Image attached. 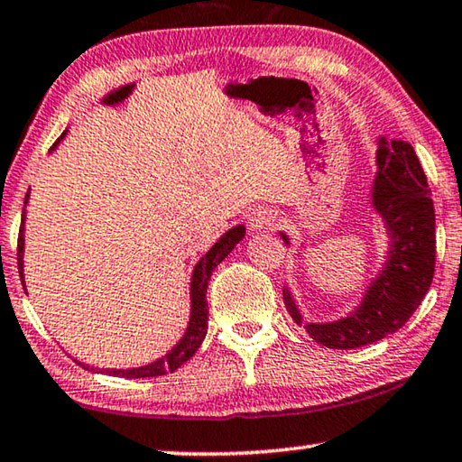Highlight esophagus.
I'll use <instances>...</instances> for the list:
<instances>
[{"label":"esophagus","instance_id":"obj_1","mask_svg":"<svg viewBox=\"0 0 462 462\" xmlns=\"http://www.w3.org/2000/svg\"><path fill=\"white\" fill-rule=\"evenodd\" d=\"M249 229L252 231H262V229H270L272 225H276V213L266 207H255L252 213L247 217Z\"/></svg>","mask_w":462,"mask_h":462}]
</instances>
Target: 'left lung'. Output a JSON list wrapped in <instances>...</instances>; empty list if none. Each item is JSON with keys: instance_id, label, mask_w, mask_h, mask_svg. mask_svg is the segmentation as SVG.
I'll use <instances>...</instances> for the list:
<instances>
[{"instance_id": "left-lung-1", "label": "left lung", "mask_w": 462, "mask_h": 462, "mask_svg": "<svg viewBox=\"0 0 462 462\" xmlns=\"http://www.w3.org/2000/svg\"><path fill=\"white\" fill-rule=\"evenodd\" d=\"M379 171L373 184V207L389 236L387 262L370 282L360 305L331 323H305L289 289L282 291L286 311L317 344L352 350L402 329L426 297L436 263V215L428 178L413 147L405 141L379 139ZM284 244L289 237L281 233Z\"/></svg>"}]
</instances>
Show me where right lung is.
Returning a JSON list of instances; mask_svg holds the SVG:
<instances>
[{
    "instance_id": "1",
    "label": "right lung",
    "mask_w": 462,
    "mask_h": 462,
    "mask_svg": "<svg viewBox=\"0 0 462 462\" xmlns=\"http://www.w3.org/2000/svg\"><path fill=\"white\" fill-rule=\"evenodd\" d=\"M65 134H67V131L60 134L59 141L63 139ZM57 143L52 145V149L57 147ZM28 194H26L24 204L28 202ZM24 221H26V213L22 210V225H20V233H18V270H20L22 286H24V258H22V255H24ZM244 236H245L244 225L233 226V229L226 231L225 236L218 239L217 244L210 247L208 252L202 255L200 262L194 266L192 282H190V300H192L190 321H188L184 337H181L180 342L173 346L163 358L151 362V365L139 366V368H126V370L112 368V370H104V373H108L112 376H123V379H147V376H162V374L173 373V370L180 368L186 360H190L194 356V352L200 347L202 339H204V336H207V329H208L207 289H208L210 274H213V270L218 266V263H221L226 255L233 252V247H236L239 241L244 239ZM78 365H81L83 368H89L88 365H83V362H78Z\"/></svg>"
}]
</instances>
